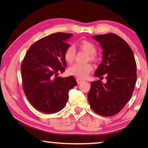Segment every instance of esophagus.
<instances>
[{"label": "esophagus", "mask_w": 148, "mask_h": 148, "mask_svg": "<svg viewBox=\"0 0 148 148\" xmlns=\"http://www.w3.org/2000/svg\"><path fill=\"white\" fill-rule=\"evenodd\" d=\"M76 81H77V83H78V84H80L83 82L84 80H82V79H80V78H76Z\"/></svg>", "instance_id": "1"}]
</instances>
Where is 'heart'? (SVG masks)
<instances>
[{
    "mask_svg": "<svg viewBox=\"0 0 148 148\" xmlns=\"http://www.w3.org/2000/svg\"><path fill=\"white\" fill-rule=\"evenodd\" d=\"M80 49L89 54V59L92 61L97 60L96 47L94 43L87 40H81L78 42ZM76 50L73 46H69L66 48L64 52V58L68 64H72L76 58ZM93 68L91 64H75L70 66L68 70V74L78 77L79 78H85L92 71Z\"/></svg>",
    "mask_w": 148,
    "mask_h": 148,
    "instance_id": "obj_1",
    "label": "heart"
}]
</instances>
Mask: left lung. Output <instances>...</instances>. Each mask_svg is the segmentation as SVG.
<instances>
[{
  "label": "left lung",
  "mask_w": 148,
  "mask_h": 148,
  "mask_svg": "<svg viewBox=\"0 0 148 148\" xmlns=\"http://www.w3.org/2000/svg\"><path fill=\"white\" fill-rule=\"evenodd\" d=\"M92 38L103 50L102 62L94 76L103 78L105 74L107 82H91L88 102L96 114L112 116L123 108L133 94L137 79L135 58L130 46L118 35L108 33Z\"/></svg>",
  "instance_id": "8db88e82"
}]
</instances>
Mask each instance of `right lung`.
<instances>
[{
    "label": "right lung",
    "instance_id": "add662e5",
    "mask_svg": "<svg viewBox=\"0 0 148 148\" xmlns=\"http://www.w3.org/2000/svg\"><path fill=\"white\" fill-rule=\"evenodd\" d=\"M70 33L57 32L30 46L21 64L23 88L32 106L45 114H53L65 106L69 90L77 85L73 76H58L65 71L64 52Z\"/></svg>",
    "mask_w": 148,
    "mask_h": 148
}]
</instances>
